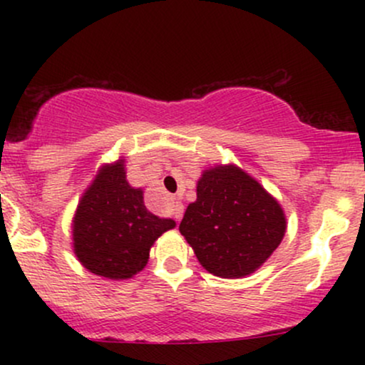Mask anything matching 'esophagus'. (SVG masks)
<instances>
[{
	"label": "esophagus",
	"instance_id": "esophagus-1",
	"mask_svg": "<svg viewBox=\"0 0 365 365\" xmlns=\"http://www.w3.org/2000/svg\"><path fill=\"white\" fill-rule=\"evenodd\" d=\"M171 211H173V217L177 221L182 220L183 216V204L182 202H173V206H171Z\"/></svg>",
	"mask_w": 365,
	"mask_h": 365
}]
</instances>
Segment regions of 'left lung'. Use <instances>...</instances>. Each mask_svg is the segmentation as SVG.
<instances>
[{"label":"left lung","mask_w":365,"mask_h":365,"mask_svg":"<svg viewBox=\"0 0 365 365\" xmlns=\"http://www.w3.org/2000/svg\"><path fill=\"white\" fill-rule=\"evenodd\" d=\"M282 204L237 165H215L197 180L180 233L204 269L220 278H245L282 244Z\"/></svg>","instance_id":"8db88e82"}]
</instances>
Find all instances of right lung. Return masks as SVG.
Returning a JSON list of instances; mask_svg holds the SVG:
<instances>
[{"label":"right lung","instance_id":"right-lung-1","mask_svg":"<svg viewBox=\"0 0 365 365\" xmlns=\"http://www.w3.org/2000/svg\"><path fill=\"white\" fill-rule=\"evenodd\" d=\"M177 223L144 204V190L128 183L125 158L106 163L83 190L72 220V247L87 271L130 279L149 261L150 247Z\"/></svg>","mask_w":365,"mask_h":365}]
</instances>
